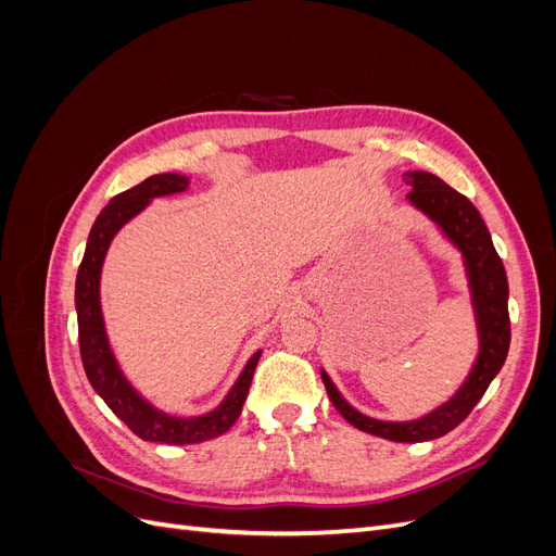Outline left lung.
I'll return each mask as SVG.
<instances>
[{
    "label": "left lung",
    "instance_id": "8db88e82",
    "mask_svg": "<svg viewBox=\"0 0 556 556\" xmlns=\"http://www.w3.org/2000/svg\"><path fill=\"white\" fill-rule=\"evenodd\" d=\"M403 180L413 188L408 192L410 204L417 211H422L464 257L480 341L476 364L454 396H450L443 406L410 419V422H384V419L362 415L336 390V384L325 371L319 374H323V382L336 410L352 427L394 443H422L441 439V435L462 425L501 371L503 362H506L510 348L508 278L494 250L490 229H486L478 208L464 194L452 190L447 182L429 172H406Z\"/></svg>",
    "mask_w": 556,
    "mask_h": 556
}]
</instances>
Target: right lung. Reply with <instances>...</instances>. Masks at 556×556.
I'll return each instance as SVG.
<instances>
[{
    "label": "right lung",
    "mask_w": 556,
    "mask_h": 556,
    "mask_svg": "<svg viewBox=\"0 0 556 556\" xmlns=\"http://www.w3.org/2000/svg\"><path fill=\"white\" fill-rule=\"evenodd\" d=\"M188 188V176L157 174L146 178L139 185H134L131 190L113 197L104 206V211L97 215L88 237L86 255H83L76 276L78 345L83 368H86L90 384L94 387V392L106 401V406L121 417L139 439L166 445L204 443L229 431L241 415L252 376H255L257 362L262 357V350H257L255 355L248 359L241 376L231 384L227 396L220 401V406L204 415L178 417L155 408L153 403L134 390L113 355L102 315V299H99V280H102V266L106 260L109 245L115 233L121 231L134 215H139L150 201L164 194L185 192Z\"/></svg>",
    "instance_id": "1"
}]
</instances>
